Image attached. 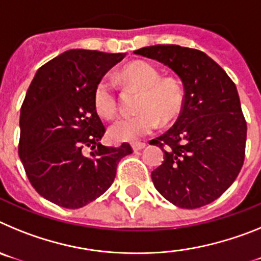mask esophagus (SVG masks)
Masks as SVG:
<instances>
[{
  "instance_id": "esophagus-1",
  "label": "esophagus",
  "mask_w": 261,
  "mask_h": 261,
  "mask_svg": "<svg viewBox=\"0 0 261 261\" xmlns=\"http://www.w3.org/2000/svg\"><path fill=\"white\" fill-rule=\"evenodd\" d=\"M145 146H146V144H144V142H135V144H132L133 151L142 150V149H145Z\"/></svg>"
}]
</instances>
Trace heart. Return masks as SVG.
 I'll return each instance as SVG.
<instances>
[{
  "mask_svg": "<svg viewBox=\"0 0 261 261\" xmlns=\"http://www.w3.org/2000/svg\"><path fill=\"white\" fill-rule=\"evenodd\" d=\"M129 86L140 90L136 100L133 116L117 119L108 128V135L114 141L135 142L150 135L159 125L170 123L179 115L183 107V90L172 78H161V71L146 61H133L120 73ZM94 107L102 117L111 119L116 112V95L114 85L107 78L96 84L94 90Z\"/></svg>",
  "mask_w": 261,
  "mask_h": 261,
  "instance_id": "b5f03b06",
  "label": "heart"
}]
</instances>
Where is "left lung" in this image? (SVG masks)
<instances>
[{
    "label": "left lung",
    "mask_w": 261,
    "mask_h": 261,
    "mask_svg": "<svg viewBox=\"0 0 261 261\" xmlns=\"http://www.w3.org/2000/svg\"><path fill=\"white\" fill-rule=\"evenodd\" d=\"M133 53L168 66L184 89L176 123L150 142L165 153L151 172L154 187L179 208L211 204L234 183L244 162L247 124L237 86L201 50L168 44Z\"/></svg>",
    "instance_id": "left-lung-1"
}]
</instances>
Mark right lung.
Listing matches in <instances>:
<instances>
[{"label":"right lung","mask_w":261,"mask_h":261,"mask_svg":"<svg viewBox=\"0 0 261 261\" xmlns=\"http://www.w3.org/2000/svg\"><path fill=\"white\" fill-rule=\"evenodd\" d=\"M125 55L70 49L36 71L20 108L19 158L48 201L68 209L94 201L114 183L120 159L132 153L126 142H99L106 129L94 107L96 84Z\"/></svg>","instance_id":"obj_1"}]
</instances>
